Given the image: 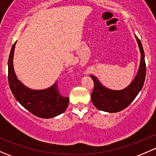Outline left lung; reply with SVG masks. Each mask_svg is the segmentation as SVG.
Returning a JSON list of instances; mask_svg holds the SVG:
<instances>
[{
	"instance_id": "left-lung-1",
	"label": "left lung",
	"mask_w": 156,
	"mask_h": 156,
	"mask_svg": "<svg viewBox=\"0 0 156 156\" xmlns=\"http://www.w3.org/2000/svg\"><path fill=\"white\" fill-rule=\"evenodd\" d=\"M135 37L141 54L140 64L137 76L128 87L121 91L108 89L101 86L95 76H91L94 82V89L91 92V99L94 107L98 110L108 113L121 111L129 106L142 89L145 81L147 67L142 43L139 38Z\"/></svg>"
}]
</instances>
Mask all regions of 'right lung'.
<instances>
[{
    "mask_svg": "<svg viewBox=\"0 0 156 156\" xmlns=\"http://www.w3.org/2000/svg\"><path fill=\"white\" fill-rule=\"evenodd\" d=\"M16 43L12 45L8 59V81L15 98L22 107L40 118L49 119L60 115L67 109L69 98L61 94L58 82L49 89L35 91L28 89L18 80L12 66Z\"/></svg>",
    "mask_w": 156,
    "mask_h": 156,
    "instance_id": "add662e5",
    "label": "right lung"
}]
</instances>
